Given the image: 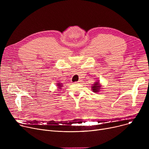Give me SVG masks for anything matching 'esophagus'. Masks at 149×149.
Returning <instances> with one entry per match:
<instances>
[{
    "instance_id": "esophagus-1",
    "label": "esophagus",
    "mask_w": 149,
    "mask_h": 149,
    "mask_svg": "<svg viewBox=\"0 0 149 149\" xmlns=\"http://www.w3.org/2000/svg\"><path fill=\"white\" fill-rule=\"evenodd\" d=\"M81 81H80H80H77V82H75V84H76V83H81Z\"/></svg>"
}]
</instances>
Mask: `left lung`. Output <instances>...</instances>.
Here are the masks:
<instances>
[{
	"label": "left lung",
	"instance_id": "8db88e82",
	"mask_svg": "<svg viewBox=\"0 0 149 149\" xmlns=\"http://www.w3.org/2000/svg\"><path fill=\"white\" fill-rule=\"evenodd\" d=\"M101 86L100 85L98 82H96L94 84H93V86H92V91L94 92H98L100 89Z\"/></svg>",
	"mask_w": 149,
	"mask_h": 149
}]
</instances>
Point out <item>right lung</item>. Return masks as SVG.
I'll list each match as a JSON object with an SVG mask.
<instances>
[{
    "instance_id": "right-lung-1",
    "label": "right lung",
    "mask_w": 149,
    "mask_h": 149,
    "mask_svg": "<svg viewBox=\"0 0 149 149\" xmlns=\"http://www.w3.org/2000/svg\"><path fill=\"white\" fill-rule=\"evenodd\" d=\"M57 86H58V89H61V88L63 86L60 83H57Z\"/></svg>"
}]
</instances>
